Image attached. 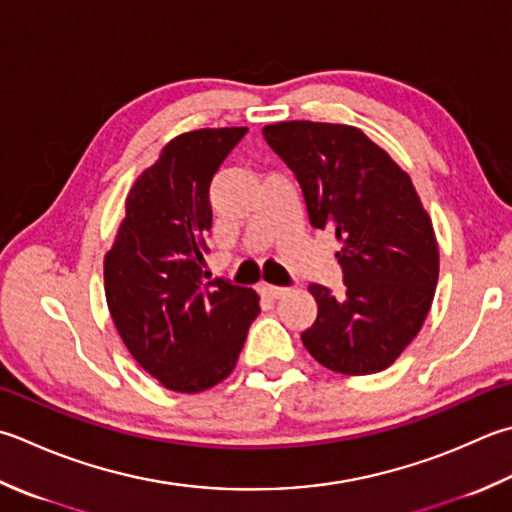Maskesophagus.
<instances>
[{
	"mask_svg": "<svg viewBox=\"0 0 512 512\" xmlns=\"http://www.w3.org/2000/svg\"><path fill=\"white\" fill-rule=\"evenodd\" d=\"M262 293L266 295V297H270V299H279V297H284L286 293H288V288H282V286H270V284H264L262 288Z\"/></svg>",
	"mask_w": 512,
	"mask_h": 512,
	"instance_id": "34e87169",
	"label": "esophagus"
}]
</instances>
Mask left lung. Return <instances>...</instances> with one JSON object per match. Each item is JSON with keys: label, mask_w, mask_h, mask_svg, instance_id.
Returning <instances> with one entry per match:
<instances>
[{"label": "left lung", "mask_w": 512, "mask_h": 512, "mask_svg": "<svg viewBox=\"0 0 512 512\" xmlns=\"http://www.w3.org/2000/svg\"><path fill=\"white\" fill-rule=\"evenodd\" d=\"M262 133L302 186L310 224L335 230L344 270V295L308 286L317 319L302 342L335 373H379L413 342L433 304V222L406 170L359 128L279 122Z\"/></svg>", "instance_id": "8db88e82"}]
</instances>
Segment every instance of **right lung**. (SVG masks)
I'll return each mask as SVG.
<instances>
[{
	"label": "right lung",
	"mask_w": 512,
	"mask_h": 512,
	"mask_svg": "<svg viewBox=\"0 0 512 512\" xmlns=\"http://www.w3.org/2000/svg\"><path fill=\"white\" fill-rule=\"evenodd\" d=\"M239 128L177 135L135 179L113 248L104 257L110 317L128 353L175 393H202L233 373L259 315L253 288L206 282L210 182Z\"/></svg>",
	"instance_id": "right-lung-1"
}]
</instances>
